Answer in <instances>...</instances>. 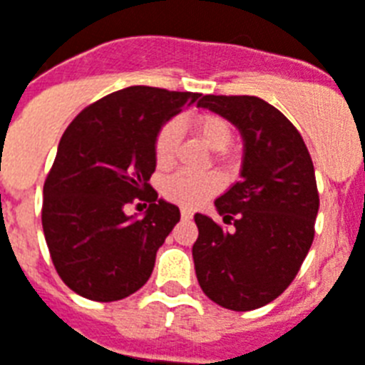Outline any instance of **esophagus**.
<instances>
[{
	"label": "esophagus",
	"mask_w": 365,
	"mask_h": 365,
	"mask_svg": "<svg viewBox=\"0 0 365 365\" xmlns=\"http://www.w3.org/2000/svg\"><path fill=\"white\" fill-rule=\"evenodd\" d=\"M180 217H182L185 221H190V219H192V211H188V209H182V211H180Z\"/></svg>",
	"instance_id": "34e87169"
}]
</instances>
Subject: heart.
Masks as SVG:
<instances>
[{
    "instance_id": "1",
    "label": "heart",
    "mask_w": 365,
    "mask_h": 365,
    "mask_svg": "<svg viewBox=\"0 0 365 365\" xmlns=\"http://www.w3.org/2000/svg\"><path fill=\"white\" fill-rule=\"evenodd\" d=\"M192 129L203 140L209 150L219 152V158H222V152L230 144L232 138V129L228 125L225 118L217 114H202L192 120ZM175 140H177V125L169 121L160 129L154 140V156H156L158 165H168L173 158ZM222 180L215 173H175L171 175L165 185H163V194L171 202L179 203L182 207H197L209 197L221 190Z\"/></svg>"
}]
</instances>
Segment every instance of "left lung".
<instances>
[{
  "mask_svg": "<svg viewBox=\"0 0 365 365\" xmlns=\"http://www.w3.org/2000/svg\"><path fill=\"white\" fill-rule=\"evenodd\" d=\"M197 106L230 121L244 140L240 180L215 200L232 230L194 215L197 284L228 310L261 309L293 282L314 240V165L297 129L267 101L205 95Z\"/></svg>",
  "mask_w": 365,
  "mask_h": 365,
  "instance_id": "obj_1",
  "label": "left lung"
}]
</instances>
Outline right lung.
<instances>
[{
  "instance_id": "right-lung-1",
  "label": "right lung",
  "mask_w": 365,
  "mask_h": 365,
  "mask_svg": "<svg viewBox=\"0 0 365 365\" xmlns=\"http://www.w3.org/2000/svg\"><path fill=\"white\" fill-rule=\"evenodd\" d=\"M200 97L125 87L87 106L64 131L43 185L41 225L56 272L78 295L110 303L148 282L156 251L180 219L148 185L154 140ZM133 197L151 202L143 217L123 211Z\"/></svg>"
}]
</instances>
